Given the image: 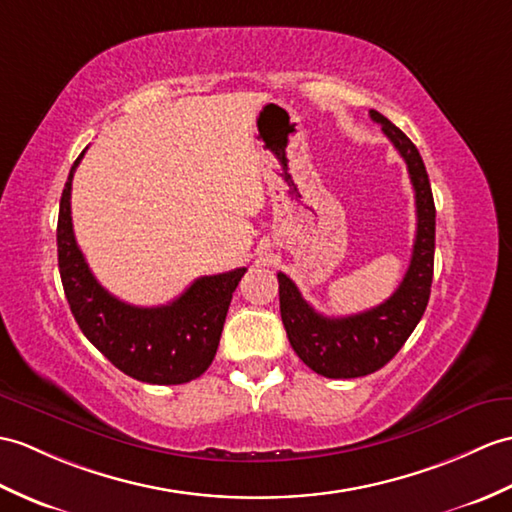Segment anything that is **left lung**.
<instances>
[{"mask_svg": "<svg viewBox=\"0 0 512 512\" xmlns=\"http://www.w3.org/2000/svg\"><path fill=\"white\" fill-rule=\"evenodd\" d=\"M371 120L382 126L384 135L406 161L410 183L414 187L417 235H414L406 277L395 294L373 310L329 318L318 314L303 299L288 275L283 272L277 275L281 320L292 349L314 373L329 379L364 377L379 371L395 358L403 342L410 338L425 312L427 301H430L436 237V207L430 178H427L417 146L406 133H401L377 111H371Z\"/></svg>", "mask_w": 512, "mask_h": 512, "instance_id": "8db88e82", "label": "left lung"}]
</instances>
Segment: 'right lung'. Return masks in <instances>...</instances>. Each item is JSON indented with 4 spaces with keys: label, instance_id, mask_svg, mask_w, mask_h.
Masks as SVG:
<instances>
[{
    "label": "right lung",
    "instance_id": "1",
    "mask_svg": "<svg viewBox=\"0 0 512 512\" xmlns=\"http://www.w3.org/2000/svg\"><path fill=\"white\" fill-rule=\"evenodd\" d=\"M85 152L71 165L58 209V270L78 327L106 360L146 384H185L216 358L224 318L246 268L200 277L168 305L137 307L106 292L76 244L71 181Z\"/></svg>",
    "mask_w": 512,
    "mask_h": 512
}]
</instances>
